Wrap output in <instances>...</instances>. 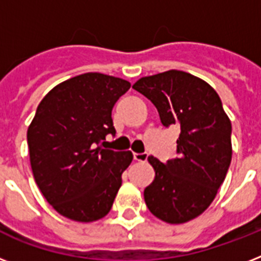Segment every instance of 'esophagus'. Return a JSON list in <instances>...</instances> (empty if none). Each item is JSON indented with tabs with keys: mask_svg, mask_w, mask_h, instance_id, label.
Segmentation results:
<instances>
[{
	"mask_svg": "<svg viewBox=\"0 0 261 261\" xmlns=\"http://www.w3.org/2000/svg\"><path fill=\"white\" fill-rule=\"evenodd\" d=\"M134 160L138 163H145L147 160V153H134Z\"/></svg>",
	"mask_w": 261,
	"mask_h": 261,
	"instance_id": "obj_1",
	"label": "esophagus"
}]
</instances>
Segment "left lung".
<instances>
[{"label":"left lung","instance_id":"obj_1","mask_svg":"<svg viewBox=\"0 0 261 261\" xmlns=\"http://www.w3.org/2000/svg\"><path fill=\"white\" fill-rule=\"evenodd\" d=\"M159 111L163 126L180 127L177 157L161 163L143 191L153 215L167 223L188 222L214 200L231 161V123L218 93L203 80L180 70L142 77L133 85Z\"/></svg>","mask_w":261,"mask_h":261}]
</instances>
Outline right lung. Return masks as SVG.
<instances>
[{
	"instance_id": "add662e5",
	"label": "right lung",
	"mask_w": 261,
	"mask_h": 261,
	"mask_svg": "<svg viewBox=\"0 0 261 261\" xmlns=\"http://www.w3.org/2000/svg\"><path fill=\"white\" fill-rule=\"evenodd\" d=\"M130 87L85 73L53 88L38 106L27 131L31 168L43 196L66 218L93 222L110 213L133 153L100 143L116 133L112 108Z\"/></svg>"
}]
</instances>
